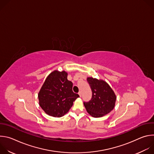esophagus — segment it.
Wrapping results in <instances>:
<instances>
[{"label": "esophagus", "mask_w": 154, "mask_h": 154, "mask_svg": "<svg viewBox=\"0 0 154 154\" xmlns=\"http://www.w3.org/2000/svg\"><path fill=\"white\" fill-rule=\"evenodd\" d=\"M79 96H80V97H82V92H81V91H80V92L79 93Z\"/></svg>", "instance_id": "esophagus-1"}]
</instances>
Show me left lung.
Instances as JSON below:
<instances>
[{
	"mask_svg": "<svg viewBox=\"0 0 154 154\" xmlns=\"http://www.w3.org/2000/svg\"><path fill=\"white\" fill-rule=\"evenodd\" d=\"M87 81L92 90V98L83 102L87 112L94 118L108 114L115 108L116 96L112 88L104 80L88 77Z\"/></svg>",
	"mask_w": 154,
	"mask_h": 154,
	"instance_id": "left-lung-1",
	"label": "left lung"
}]
</instances>
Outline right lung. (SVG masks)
Returning a JSON list of instances; mask_svg holds the SVG:
<instances>
[{
	"label": "right lung",
	"instance_id": "1",
	"mask_svg": "<svg viewBox=\"0 0 154 154\" xmlns=\"http://www.w3.org/2000/svg\"><path fill=\"white\" fill-rule=\"evenodd\" d=\"M68 73L55 70L44 82L38 93L39 105L47 115L60 118L66 114L79 95L72 91Z\"/></svg>",
	"mask_w": 154,
	"mask_h": 154
}]
</instances>
